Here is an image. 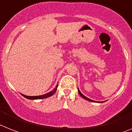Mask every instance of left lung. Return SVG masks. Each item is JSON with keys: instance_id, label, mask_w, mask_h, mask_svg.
Instances as JSON below:
<instances>
[{"instance_id": "left-lung-1", "label": "left lung", "mask_w": 132, "mask_h": 132, "mask_svg": "<svg viewBox=\"0 0 132 132\" xmlns=\"http://www.w3.org/2000/svg\"><path fill=\"white\" fill-rule=\"evenodd\" d=\"M78 92H79V95H81V96L82 97H83V98L85 99V100H88V101H93V100H90V99H89V98H87V97H85V95H83V94H82V93H81V92H80V91H79V89H78Z\"/></svg>"}]
</instances>
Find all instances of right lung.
<instances>
[{
	"label": "right lung",
	"instance_id": "1",
	"mask_svg": "<svg viewBox=\"0 0 132 132\" xmlns=\"http://www.w3.org/2000/svg\"><path fill=\"white\" fill-rule=\"evenodd\" d=\"M57 87H58V85H57V86H56V87L51 92H49V93H46V94H44V95H39V96H27V95H23V94H21V95L23 97H24L25 98H27L29 99V100H40V99H45L53 95L54 93H55V92L57 91Z\"/></svg>",
	"mask_w": 132,
	"mask_h": 132
}]
</instances>
